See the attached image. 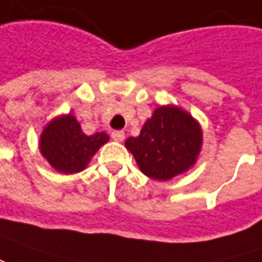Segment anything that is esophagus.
<instances>
[{
    "label": "esophagus",
    "instance_id": "1",
    "mask_svg": "<svg viewBox=\"0 0 262 262\" xmlns=\"http://www.w3.org/2000/svg\"><path fill=\"white\" fill-rule=\"evenodd\" d=\"M111 136H113V139L117 141V142H121L123 139H124V132L123 130H114L111 133Z\"/></svg>",
    "mask_w": 262,
    "mask_h": 262
}]
</instances>
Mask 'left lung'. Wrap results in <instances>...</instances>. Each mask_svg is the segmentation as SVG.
Listing matches in <instances>:
<instances>
[{
  "mask_svg": "<svg viewBox=\"0 0 262 262\" xmlns=\"http://www.w3.org/2000/svg\"><path fill=\"white\" fill-rule=\"evenodd\" d=\"M202 142L200 124L187 111L166 105L156 108L139 136L127 138L124 145L144 175L169 181L194 166Z\"/></svg>",
  "mask_w": 262,
  "mask_h": 262,
  "instance_id": "obj_1",
  "label": "left lung"
}]
</instances>
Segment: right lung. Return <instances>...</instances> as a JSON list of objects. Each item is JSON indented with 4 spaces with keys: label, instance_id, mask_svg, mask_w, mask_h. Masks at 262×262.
<instances>
[{
    "label": "right lung",
    "instance_id": "obj_1",
    "mask_svg": "<svg viewBox=\"0 0 262 262\" xmlns=\"http://www.w3.org/2000/svg\"><path fill=\"white\" fill-rule=\"evenodd\" d=\"M110 136L98 132L87 136L72 114L53 118L39 136V151L42 157L60 173H77L85 169Z\"/></svg>",
    "mask_w": 262,
    "mask_h": 262
}]
</instances>
